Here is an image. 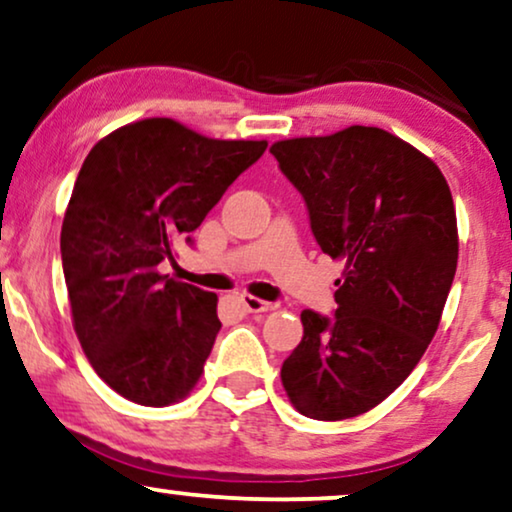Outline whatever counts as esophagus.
<instances>
[{
    "instance_id": "34e87169",
    "label": "esophagus",
    "mask_w": 512,
    "mask_h": 512,
    "mask_svg": "<svg viewBox=\"0 0 512 512\" xmlns=\"http://www.w3.org/2000/svg\"><path fill=\"white\" fill-rule=\"evenodd\" d=\"M241 304L248 313H262V311L274 309V304H271V302H264V299L252 297V295H241Z\"/></svg>"
}]
</instances>
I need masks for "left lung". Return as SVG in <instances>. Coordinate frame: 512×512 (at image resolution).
Segmentation results:
<instances>
[{
	"label": "left lung",
	"mask_w": 512,
	"mask_h": 512,
	"mask_svg": "<svg viewBox=\"0 0 512 512\" xmlns=\"http://www.w3.org/2000/svg\"><path fill=\"white\" fill-rule=\"evenodd\" d=\"M269 152L304 196L320 250L344 262L335 316L302 311L283 388L304 417H358L410 377L438 330L459 260L452 192L426 154L374 126Z\"/></svg>",
	"instance_id": "1"
}]
</instances>
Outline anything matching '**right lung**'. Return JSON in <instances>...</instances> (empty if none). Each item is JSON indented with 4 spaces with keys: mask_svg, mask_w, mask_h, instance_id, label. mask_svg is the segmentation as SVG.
I'll return each instance as SVG.
<instances>
[{
    "mask_svg": "<svg viewBox=\"0 0 512 512\" xmlns=\"http://www.w3.org/2000/svg\"><path fill=\"white\" fill-rule=\"evenodd\" d=\"M264 149L154 117L88 152L60 231L67 297L93 370L131 403L173 405L201 379L222 327L217 295L156 267Z\"/></svg>",
    "mask_w": 512,
    "mask_h": 512,
    "instance_id": "obj_1",
    "label": "right lung"
}]
</instances>
